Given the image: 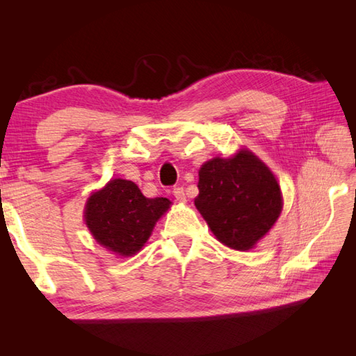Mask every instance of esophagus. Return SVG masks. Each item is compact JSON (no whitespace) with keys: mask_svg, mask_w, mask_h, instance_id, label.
<instances>
[{"mask_svg":"<svg viewBox=\"0 0 356 356\" xmlns=\"http://www.w3.org/2000/svg\"><path fill=\"white\" fill-rule=\"evenodd\" d=\"M172 194H174V197H176V200L186 202V194H185L184 186H176V188H174Z\"/></svg>","mask_w":356,"mask_h":356,"instance_id":"1","label":"esophagus"}]
</instances>
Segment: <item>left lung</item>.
<instances>
[{
	"label": "left lung",
	"mask_w": 356,
	"mask_h": 356,
	"mask_svg": "<svg viewBox=\"0 0 356 356\" xmlns=\"http://www.w3.org/2000/svg\"><path fill=\"white\" fill-rule=\"evenodd\" d=\"M195 208L223 245L254 248L282 213V191L274 174L251 151L202 165Z\"/></svg>",
	"instance_id": "8db88e82"
}]
</instances>
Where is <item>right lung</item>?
<instances>
[{"instance_id": "1", "label": "right lung", "mask_w": 356, "mask_h": 356, "mask_svg": "<svg viewBox=\"0 0 356 356\" xmlns=\"http://www.w3.org/2000/svg\"><path fill=\"white\" fill-rule=\"evenodd\" d=\"M170 203L165 197L147 199L134 182L115 179L90 195L86 222L97 243L119 255H133L145 245Z\"/></svg>"}]
</instances>
